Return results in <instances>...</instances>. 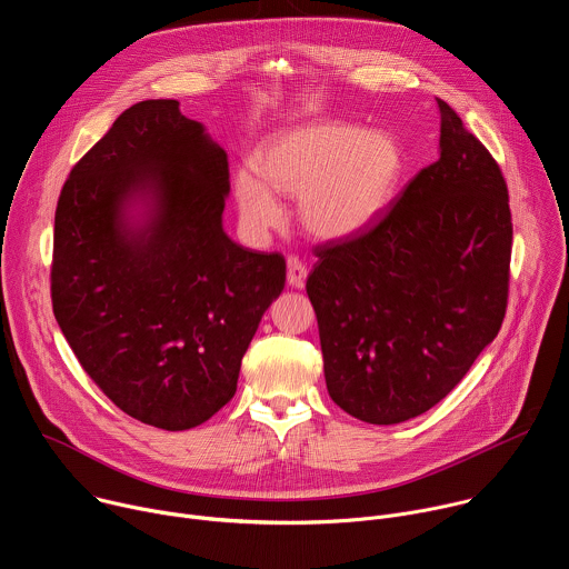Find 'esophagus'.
<instances>
[{"mask_svg":"<svg viewBox=\"0 0 569 569\" xmlns=\"http://www.w3.org/2000/svg\"><path fill=\"white\" fill-rule=\"evenodd\" d=\"M306 277H308L306 266H303L297 257H290V259H288V283H290L292 288H303Z\"/></svg>","mask_w":569,"mask_h":569,"instance_id":"34e87169","label":"esophagus"}]
</instances>
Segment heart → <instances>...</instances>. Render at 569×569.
I'll return each instance as SVG.
<instances>
[{
  "label": "heart",
  "mask_w": 569,
  "mask_h": 569,
  "mask_svg": "<svg viewBox=\"0 0 569 569\" xmlns=\"http://www.w3.org/2000/svg\"><path fill=\"white\" fill-rule=\"evenodd\" d=\"M254 169L234 173V199L248 232L281 223L274 194L299 199V221L321 241L366 232L391 206L405 171L396 138L346 120H312L268 138Z\"/></svg>",
  "instance_id": "heart-1"
}]
</instances>
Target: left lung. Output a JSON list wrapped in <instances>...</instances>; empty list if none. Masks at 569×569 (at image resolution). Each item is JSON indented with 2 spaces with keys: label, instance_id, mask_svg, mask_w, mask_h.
I'll use <instances>...</instances> for the list:
<instances>
[{
  "label": "left lung",
  "instance_id": "8db88e82",
  "mask_svg": "<svg viewBox=\"0 0 569 569\" xmlns=\"http://www.w3.org/2000/svg\"><path fill=\"white\" fill-rule=\"evenodd\" d=\"M440 158L366 232L319 246L306 292L332 402L400 425L445 400L498 335L509 292L507 182L440 98Z\"/></svg>",
  "mask_w": 569,
  "mask_h": 569
}]
</instances>
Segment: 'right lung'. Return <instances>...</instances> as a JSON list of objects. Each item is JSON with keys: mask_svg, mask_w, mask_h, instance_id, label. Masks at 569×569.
<instances>
[{"mask_svg": "<svg viewBox=\"0 0 569 569\" xmlns=\"http://www.w3.org/2000/svg\"><path fill=\"white\" fill-rule=\"evenodd\" d=\"M228 153L178 100H144L71 169L51 299L98 389L142 425L184 431L237 393L241 359L286 286L279 252L223 230Z\"/></svg>", "mask_w": 569, "mask_h": 569, "instance_id": "1", "label": "right lung"}]
</instances>
